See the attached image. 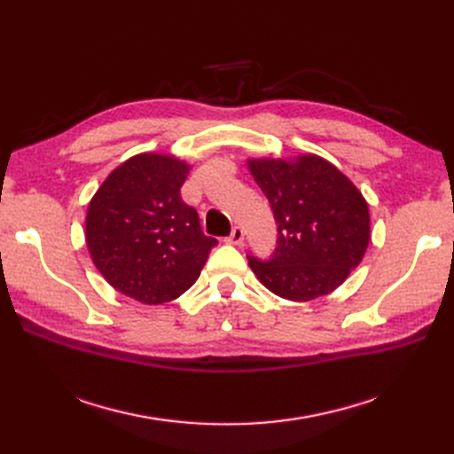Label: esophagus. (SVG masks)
<instances>
[{"mask_svg":"<svg viewBox=\"0 0 454 454\" xmlns=\"http://www.w3.org/2000/svg\"><path fill=\"white\" fill-rule=\"evenodd\" d=\"M229 244H235V246H240L244 242V229L242 227H235L231 231V235L227 239Z\"/></svg>","mask_w":454,"mask_h":454,"instance_id":"1","label":"esophagus"}]
</instances>
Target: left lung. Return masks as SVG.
<instances>
[{
  "instance_id": "obj_1",
  "label": "left lung",
  "mask_w": 454,
  "mask_h": 454,
  "mask_svg": "<svg viewBox=\"0 0 454 454\" xmlns=\"http://www.w3.org/2000/svg\"><path fill=\"white\" fill-rule=\"evenodd\" d=\"M248 168L278 225L270 259L248 255L255 277L290 301L332 294L360 265L371 239L358 187L318 155L250 159Z\"/></svg>"
}]
</instances>
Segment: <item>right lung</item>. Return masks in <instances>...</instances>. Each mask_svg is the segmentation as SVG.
Returning a JSON list of instances; mask_svg holds the SVG:
<instances>
[{
  "label": "right lung",
  "instance_id": "right-lung-1",
  "mask_svg": "<svg viewBox=\"0 0 454 454\" xmlns=\"http://www.w3.org/2000/svg\"><path fill=\"white\" fill-rule=\"evenodd\" d=\"M189 168L172 155H134L89 202L85 239L92 263L119 294L144 305L185 294L217 244L182 200Z\"/></svg>",
  "mask_w": 454,
  "mask_h": 454
}]
</instances>
